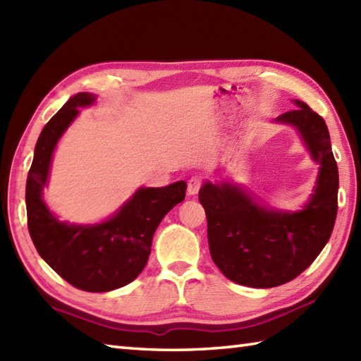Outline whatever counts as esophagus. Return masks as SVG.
I'll use <instances>...</instances> for the list:
<instances>
[{"label":"esophagus","instance_id":"34e87169","mask_svg":"<svg viewBox=\"0 0 361 361\" xmlns=\"http://www.w3.org/2000/svg\"><path fill=\"white\" fill-rule=\"evenodd\" d=\"M200 186H202V180L197 178V176H192V178H190L188 183V195H190V197L197 195L198 190H200Z\"/></svg>","mask_w":361,"mask_h":361}]
</instances>
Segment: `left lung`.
<instances>
[{
  "label": "left lung",
  "instance_id": "left-lung-1",
  "mask_svg": "<svg viewBox=\"0 0 361 361\" xmlns=\"http://www.w3.org/2000/svg\"><path fill=\"white\" fill-rule=\"evenodd\" d=\"M295 110L273 119L293 127L318 175L301 209L268 206L239 183L203 181L198 200L208 219L211 257L229 281L252 288L282 286L301 274L331 239L338 198L336 167L324 119L293 99Z\"/></svg>",
  "mask_w": 361,
  "mask_h": 361
}]
</instances>
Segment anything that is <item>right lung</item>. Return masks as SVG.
<instances>
[{
    "label": "right lung",
    "mask_w": 361,
    "mask_h": 361,
    "mask_svg": "<svg viewBox=\"0 0 361 361\" xmlns=\"http://www.w3.org/2000/svg\"><path fill=\"white\" fill-rule=\"evenodd\" d=\"M93 93L73 96L42 130L26 181L27 228L38 255L71 286L104 293L127 286L144 270L161 220L185 200L186 181L137 188L121 208L97 224L60 220L43 200L60 137L80 109L96 104Z\"/></svg>",
    "instance_id": "1"
}]
</instances>
